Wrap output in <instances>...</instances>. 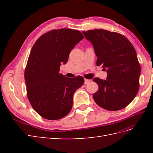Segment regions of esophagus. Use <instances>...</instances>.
Segmentation results:
<instances>
[{
  "label": "esophagus",
  "instance_id": "esophagus-1",
  "mask_svg": "<svg viewBox=\"0 0 153 153\" xmlns=\"http://www.w3.org/2000/svg\"><path fill=\"white\" fill-rule=\"evenodd\" d=\"M91 82V80L86 79V78H85V80H84V84L87 85V84H89V83H90Z\"/></svg>",
  "mask_w": 153,
  "mask_h": 153
}]
</instances>
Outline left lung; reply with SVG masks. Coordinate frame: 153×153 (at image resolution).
<instances>
[{
	"instance_id": "8db88e82",
	"label": "left lung",
	"mask_w": 153,
	"mask_h": 153,
	"mask_svg": "<svg viewBox=\"0 0 153 153\" xmlns=\"http://www.w3.org/2000/svg\"><path fill=\"white\" fill-rule=\"evenodd\" d=\"M94 47L98 59L107 72L106 80L94 78L98 91L93 94L100 107L116 111L126 107L135 98L139 89L140 65L135 48L126 37L103 29L83 31Z\"/></svg>"
}]
</instances>
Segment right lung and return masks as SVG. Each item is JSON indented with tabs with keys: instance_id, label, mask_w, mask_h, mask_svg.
Segmentation results:
<instances>
[{
	"instance_id": "add662e5",
	"label": "right lung",
	"mask_w": 153,
	"mask_h": 153,
	"mask_svg": "<svg viewBox=\"0 0 153 153\" xmlns=\"http://www.w3.org/2000/svg\"><path fill=\"white\" fill-rule=\"evenodd\" d=\"M84 38L77 30L54 29L40 36L32 47L24 74L27 95L42 117L57 120L71 110L74 92L84 84V79L81 76L67 78L59 73V69Z\"/></svg>"
}]
</instances>
